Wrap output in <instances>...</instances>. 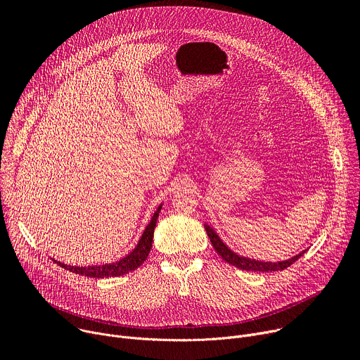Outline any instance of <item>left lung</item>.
Here are the masks:
<instances>
[{
  "label": "left lung",
  "mask_w": 360,
  "mask_h": 360,
  "mask_svg": "<svg viewBox=\"0 0 360 360\" xmlns=\"http://www.w3.org/2000/svg\"><path fill=\"white\" fill-rule=\"evenodd\" d=\"M205 227V231L208 234V238L211 245L214 246L215 252H217L223 260H226L229 265H233L238 269L242 271H257V272H274V271H283L288 266H291L294 262H297L307 250H302L301 253L295 255L294 257L288 259V260H282V262H260V260H256V259H250V257H245V256H240L234 253L231 249H229L224 242L221 240V238L219 237V234L215 233L210 226L204 224Z\"/></svg>",
  "instance_id": "8db88e82"
}]
</instances>
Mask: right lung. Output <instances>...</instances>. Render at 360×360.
Returning a JSON list of instances; mask_svg holds the SVG:
<instances>
[{
	"label": "right lung",
	"instance_id": "obj_1",
	"mask_svg": "<svg viewBox=\"0 0 360 360\" xmlns=\"http://www.w3.org/2000/svg\"><path fill=\"white\" fill-rule=\"evenodd\" d=\"M160 210H162V204L158 207L150 223L146 226L145 231H143L137 246L127 256H124L123 259H120L114 263H107V265H94V266H69V265H65V263H60L58 260H55V262L58 263L59 266L65 268L69 272H74V274L88 276V278H108V276L126 275V274L137 269L141 265V263L148 259L149 252L152 249L153 231H155V227H156L158 215H159Z\"/></svg>",
	"mask_w": 360,
	"mask_h": 360
}]
</instances>
